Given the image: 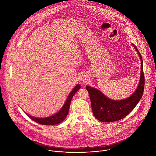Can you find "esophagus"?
I'll use <instances>...</instances> for the list:
<instances>
[{"instance_id": "esophagus-1", "label": "esophagus", "mask_w": 156, "mask_h": 156, "mask_svg": "<svg viewBox=\"0 0 156 156\" xmlns=\"http://www.w3.org/2000/svg\"><path fill=\"white\" fill-rule=\"evenodd\" d=\"M87 78L86 77V76H81V79H80V81H81V82L82 83H85L86 82H87Z\"/></svg>"}]
</instances>
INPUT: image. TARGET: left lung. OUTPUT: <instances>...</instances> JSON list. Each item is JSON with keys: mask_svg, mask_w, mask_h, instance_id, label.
Masks as SVG:
<instances>
[{"mask_svg": "<svg viewBox=\"0 0 156 156\" xmlns=\"http://www.w3.org/2000/svg\"><path fill=\"white\" fill-rule=\"evenodd\" d=\"M140 57L141 76L139 85L135 92L130 97L123 100L114 101L105 96L99 90L91 86L86 88L90 94L93 113L94 117L103 122H115L128 115L134 109L141 99L144 88V75L143 72V58L135 44H133Z\"/></svg>", "mask_w": 156, "mask_h": 156, "instance_id": "1", "label": "left lung"}]
</instances>
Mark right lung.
<instances>
[{
  "label": "right lung",
  "instance_id": "1",
  "mask_svg": "<svg viewBox=\"0 0 156 156\" xmlns=\"http://www.w3.org/2000/svg\"><path fill=\"white\" fill-rule=\"evenodd\" d=\"M81 87L80 84H77L74 88L73 90L70 92L69 94L66 101L65 103V104L63 105L62 108L58 112L55 114V115L46 117V118H36L32 117L27 114H26L31 120L36 122V123H38L41 125H57L62 122H63L66 117L69 113V108L70 106V102L71 101L75 95V94L80 90Z\"/></svg>",
  "mask_w": 156,
  "mask_h": 156
}]
</instances>
